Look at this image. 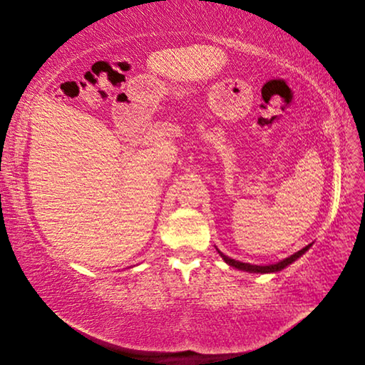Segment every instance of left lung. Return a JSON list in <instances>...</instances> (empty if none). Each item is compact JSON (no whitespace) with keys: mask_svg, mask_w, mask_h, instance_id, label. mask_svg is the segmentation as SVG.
Listing matches in <instances>:
<instances>
[{"mask_svg":"<svg viewBox=\"0 0 365 365\" xmlns=\"http://www.w3.org/2000/svg\"><path fill=\"white\" fill-rule=\"evenodd\" d=\"M311 246H312V243L307 245L306 248L299 250L298 252H294V255L288 256V257H285V259H282V261H279V262L265 264V265H257V264H250V262L237 261V259H232V257L225 256L224 252L219 251L217 248H215V250H217L219 256H220L222 259H224V261H225L228 265H230V267H235V269L243 270V272H250V274H275V272H280V270H283L285 267H288L289 264H293L294 261H298V259H299L302 255H306V251H309V248H311Z\"/></svg>","mask_w":365,"mask_h":365,"instance_id":"1","label":"left lung"}]
</instances>
